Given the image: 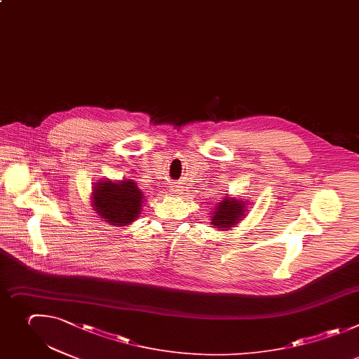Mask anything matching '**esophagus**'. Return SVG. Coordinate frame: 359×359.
Returning <instances> with one entry per match:
<instances>
[{"label": "esophagus", "instance_id": "esophagus-1", "mask_svg": "<svg viewBox=\"0 0 359 359\" xmlns=\"http://www.w3.org/2000/svg\"><path fill=\"white\" fill-rule=\"evenodd\" d=\"M171 191H172V192H175V194H177V192H178V187H175V188H174V189H171Z\"/></svg>", "mask_w": 359, "mask_h": 359}]
</instances>
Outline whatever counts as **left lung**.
Instances as JSON below:
<instances>
[{
	"label": "left lung",
	"instance_id": "1",
	"mask_svg": "<svg viewBox=\"0 0 359 359\" xmlns=\"http://www.w3.org/2000/svg\"><path fill=\"white\" fill-rule=\"evenodd\" d=\"M246 205L243 201H238L235 198H224L222 202H219L215 208L212 224L221 229H228L236 225L243 218Z\"/></svg>",
	"mask_w": 359,
	"mask_h": 359
}]
</instances>
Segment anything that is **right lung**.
<instances>
[{
  "instance_id": "obj_1",
  "label": "right lung",
  "mask_w": 359,
  "mask_h": 359,
  "mask_svg": "<svg viewBox=\"0 0 359 359\" xmlns=\"http://www.w3.org/2000/svg\"><path fill=\"white\" fill-rule=\"evenodd\" d=\"M93 201L97 213L109 225L124 226L138 217L142 206V192L130 180L120 184L104 181L95 188Z\"/></svg>"
}]
</instances>
